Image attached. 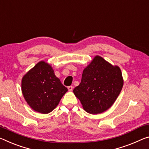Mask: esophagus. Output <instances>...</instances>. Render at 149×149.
Listing matches in <instances>:
<instances>
[{
	"mask_svg": "<svg viewBox=\"0 0 149 149\" xmlns=\"http://www.w3.org/2000/svg\"><path fill=\"white\" fill-rule=\"evenodd\" d=\"M68 91H72L73 90V87L72 86H69L68 87Z\"/></svg>",
	"mask_w": 149,
	"mask_h": 149,
	"instance_id": "1",
	"label": "esophagus"
}]
</instances>
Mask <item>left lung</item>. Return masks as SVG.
Wrapping results in <instances>:
<instances>
[{"label":"left lung","instance_id":"obj_1","mask_svg":"<svg viewBox=\"0 0 149 149\" xmlns=\"http://www.w3.org/2000/svg\"><path fill=\"white\" fill-rule=\"evenodd\" d=\"M121 70L95 56L83 71L81 83L74 93L86 112L102 113L115 103L123 86Z\"/></svg>","mask_w":149,"mask_h":149}]
</instances>
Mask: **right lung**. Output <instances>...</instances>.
Here are the masks:
<instances>
[{
    "mask_svg": "<svg viewBox=\"0 0 149 149\" xmlns=\"http://www.w3.org/2000/svg\"><path fill=\"white\" fill-rule=\"evenodd\" d=\"M21 89L28 105L42 114L52 111L68 91L53 68L45 61L39 62L24 75Z\"/></svg>",
    "mask_w": 149,
    "mask_h": 149,
    "instance_id": "1",
    "label": "right lung"
}]
</instances>
